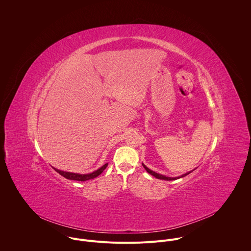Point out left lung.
Instances as JSON below:
<instances>
[{
    "mask_svg": "<svg viewBox=\"0 0 251 251\" xmlns=\"http://www.w3.org/2000/svg\"><path fill=\"white\" fill-rule=\"evenodd\" d=\"M142 166H143V167H144V168L147 170V172H148V173H150L151 175L155 176V177H156V178H158V179H162V180H167V181H170V180H175V179H179V178H181V177H184V176L188 175L189 173H191V171H190V172H187V173H185V174H183V175H181V176H178V177H167V176L162 175V174H159V173H157V172H155V171H153V170L149 169V168L146 167L144 164H142Z\"/></svg>",
    "mask_w": 251,
    "mask_h": 251,
    "instance_id": "1",
    "label": "left lung"
}]
</instances>
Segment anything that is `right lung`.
I'll use <instances>...</instances> for the list:
<instances>
[{
    "instance_id": "add662e5",
    "label": "right lung",
    "mask_w": 251,
    "mask_h": 251,
    "mask_svg": "<svg viewBox=\"0 0 251 251\" xmlns=\"http://www.w3.org/2000/svg\"><path fill=\"white\" fill-rule=\"evenodd\" d=\"M108 164H105L103 167L98 168L97 170L88 173V174H80V173H73V172H67V171H63V170H59L54 168L55 171H57L60 175H62L63 177H65L66 179L69 180H77V181H86V180H90L93 179L95 177H97L99 174H101L103 172V170L107 167Z\"/></svg>"
}]
</instances>
